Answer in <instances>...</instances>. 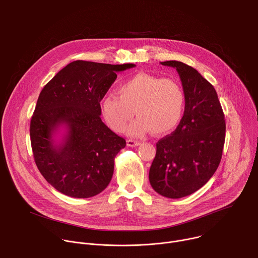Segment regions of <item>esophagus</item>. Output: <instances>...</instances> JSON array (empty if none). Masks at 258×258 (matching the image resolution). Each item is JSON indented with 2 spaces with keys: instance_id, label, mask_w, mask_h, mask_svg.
<instances>
[{
  "instance_id": "1",
  "label": "esophagus",
  "mask_w": 258,
  "mask_h": 258,
  "mask_svg": "<svg viewBox=\"0 0 258 258\" xmlns=\"http://www.w3.org/2000/svg\"><path fill=\"white\" fill-rule=\"evenodd\" d=\"M126 144H127V146H130V147H137V146H139L141 143H140L139 141H135V140H127V141H126Z\"/></svg>"
}]
</instances>
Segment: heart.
<instances>
[{
    "instance_id": "heart-1",
    "label": "heart",
    "mask_w": 258,
    "mask_h": 258,
    "mask_svg": "<svg viewBox=\"0 0 258 258\" xmlns=\"http://www.w3.org/2000/svg\"><path fill=\"white\" fill-rule=\"evenodd\" d=\"M118 93L105 95L100 103L105 121L116 133L126 128L135 112L139 116L127 128L133 137L167 134L181 118L185 95L173 80L141 72L125 80Z\"/></svg>"
}]
</instances>
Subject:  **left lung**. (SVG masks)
Listing matches in <instances>:
<instances>
[{"label": "left lung", "instance_id": "1", "mask_svg": "<svg viewBox=\"0 0 258 258\" xmlns=\"http://www.w3.org/2000/svg\"><path fill=\"white\" fill-rule=\"evenodd\" d=\"M160 63L177 71L185 111L176 130L157 142L149 180L161 196L177 199L202 188L217 169L226 122L215 89L195 68L173 60Z\"/></svg>", "mask_w": 258, "mask_h": 258}]
</instances>
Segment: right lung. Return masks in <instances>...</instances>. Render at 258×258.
Listing matches in <instances>:
<instances>
[{"mask_svg": "<svg viewBox=\"0 0 258 258\" xmlns=\"http://www.w3.org/2000/svg\"><path fill=\"white\" fill-rule=\"evenodd\" d=\"M135 66L73 61L42 90L30 120L31 148L40 172L60 193L90 198L109 185L126 143L102 121L100 102L116 73Z\"/></svg>", "mask_w": 258, "mask_h": 258, "instance_id": "add662e5", "label": "right lung"}]
</instances>
